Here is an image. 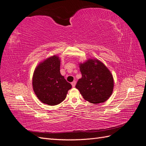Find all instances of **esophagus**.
Masks as SVG:
<instances>
[{
  "mask_svg": "<svg viewBox=\"0 0 146 146\" xmlns=\"http://www.w3.org/2000/svg\"><path fill=\"white\" fill-rule=\"evenodd\" d=\"M71 84H72V87H73V88L75 87V86H76V81H74L72 83H71Z\"/></svg>",
  "mask_w": 146,
  "mask_h": 146,
  "instance_id": "esophagus-1",
  "label": "esophagus"
}]
</instances>
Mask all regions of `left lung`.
<instances>
[{"mask_svg":"<svg viewBox=\"0 0 146 146\" xmlns=\"http://www.w3.org/2000/svg\"><path fill=\"white\" fill-rule=\"evenodd\" d=\"M82 77L76 88L84 99L91 103L106 102L113 90V78L111 72L102 62L95 59H89L80 64Z\"/></svg>","mask_w":146,"mask_h":146,"instance_id":"1","label":"left lung"}]
</instances>
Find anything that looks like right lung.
I'll list each match as a JSON object with an SVG mask.
<instances>
[{"instance_id":"right-lung-1","label":"right lung","mask_w":146,"mask_h":146,"mask_svg":"<svg viewBox=\"0 0 146 146\" xmlns=\"http://www.w3.org/2000/svg\"><path fill=\"white\" fill-rule=\"evenodd\" d=\"M60 61L57 56L47 58L38 65L33 77V88L41 102L56 105L65 99L72 88L60 72Z\"/></svg>"}]
</instances>
